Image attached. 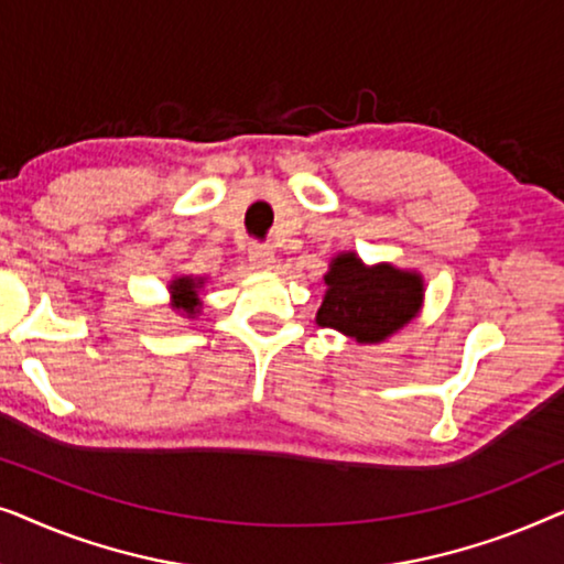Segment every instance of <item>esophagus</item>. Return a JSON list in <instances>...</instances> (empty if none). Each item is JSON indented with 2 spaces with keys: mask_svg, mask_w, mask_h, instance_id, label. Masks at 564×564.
<instances>
[{
  "mask_svg": "<svg viewBox=\"0 0 564 564\" xmlns=\"http://www.w3.org/2000/svg\"><path fill=\"white\" fill-rule=\"evenodd\" d=\"M249 259L257 269H272L274 267V251L267 243H251L249 246Z\"/></svg>",
  "mask_w": 564,
  "mask_h": 564,
  "instance_id": "obj_1",
  "label": "esophagus"
}]
</instances>
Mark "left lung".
Masks as SVG:
<instances>
[{
  "label": "left lung",
  "mask_w": 564,
  "mask_h": 564,
  "mask_svg": "<svg viewBox=\"0 0 564 564\" xmlns=\"http://www.w3.org/2000/svg\"><path fill=\"white\" fill-rule=\"evenodd\" d=\"M326 284L328 292L315 321L359 344H377L395 334L419 313L423 300L419 274L390 264L369 269L354 253L334 259Z\"/></svg>",
  "instance_id": "left-lung-1"
}]
</instances>
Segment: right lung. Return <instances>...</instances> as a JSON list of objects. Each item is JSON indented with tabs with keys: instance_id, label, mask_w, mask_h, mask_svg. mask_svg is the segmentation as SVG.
Returning <instances> with one entry per match:
<instances>
[{
	"instance_id": "right-lung-1",
	"label": "right lung",
	"mask_w": 564,
	"mask_h": 564,
	"mask_svg": "<svg viewBox=\"0 0 564 564\" xmlns=\"http://www.w3.org/2000/svg\"><path fill=\"white\" fill-rule=\"evenodd\" d=\"M203 282H195L192 276H182L172 284V295H174V305L176 311H184L187 315L197 313L199 307V297H197V288Z\"/></svg>"
}]
</instances>
